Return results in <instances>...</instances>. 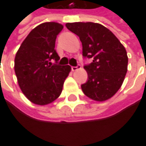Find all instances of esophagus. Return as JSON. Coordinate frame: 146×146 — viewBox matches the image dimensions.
<instances>
[{
  "instance_id": "obj_1",
  "label": "esophagus",
  "mask_w": 146,
  "mask_h": 146,
  "mask_svg": "<svg viewBox=\"0 0 146 146\" xmlns=\"http://www.w3.org/2000/svg\"><path fill=\"white\" fill-rule=\"evenodd\" d=\"M80 67H81V66H80V65H78L77 66H72V67H71V69H72V72H74V71H77L78 69H80Z\"/></svg>"
}]
</instances>
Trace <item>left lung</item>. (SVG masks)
Segmentation results:
<instances>
[{"label":"left lung","mask_w":146,"mask_h":146,"mask_svg":"<svg viewBox=\"0 0 146 146\" xmlns=\"http://www.w3.org/2000/svg\"><path fill=\"white\" fill-rule=\"evenodd\" d=\"M66 28L76 34L82 44V55L93 62L84 66L88 81L81 85L83 93L103 102L119 90L127 72L128 57L124 46L109 29L95 23H68Z\"/></svg>","instance_id":"obj_1"}]
</instances>
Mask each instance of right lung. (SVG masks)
<instances>
[{"label": "right lung", "instance_id": "right-lung-1", "mask_svg": "<svg viewBox=\"0 0 146 146\" xmlns=\"http://www.w3.org/2000/svg\"><path fill=\"white\" fill-rule=\"evenodd\" d=\"M63 25L49 22L36 26L22 43L15 58V72L25 96L37 105L55 101L62 92L70 66H59L55 42Z\"/></svg>", "mask_w": 146, "mask_h": 146}]
</instances>
